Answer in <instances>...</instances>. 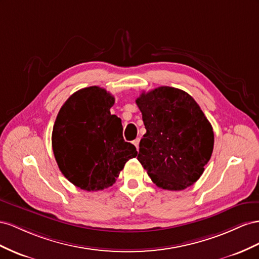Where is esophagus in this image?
<instances>
[{
    "mask_svg": "<svg viewBox=\"0 0 259 259\" xmlns=\"http://www.w3.org/2000/svg\"><path fill=\"white\" fill-rule=\"evenodd\" d=\"M132 143H134V144H135V146L137 147V150H139V143H140V139H136V140H135V141H134V142H132Z\"/></svg>",
    "mask_w": 259,
    "mask_h": 259,
    "instance_id": "1",
    "label": "esophagus"
}]
</instances>
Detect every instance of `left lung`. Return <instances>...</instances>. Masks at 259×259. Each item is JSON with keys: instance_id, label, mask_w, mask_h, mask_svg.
Returning <instances> with one entry per match:
<instances>
[{"instance_id": "left-lung-1", "label": "left lung", "mask_w": 259, "mask_h": 259, "mask_svg": "<svg viewBox=\"0 0 259 259\" xmlns=\"http://www.w3.org/2000/svg\"><path fill=\"white\" fill-rule=\"evenodd\" d=\"M136 103L146 129L138 160L160 189L192 186L213 149L212 127L201 107L190 94L171 87L143 92Z\"/></svg>"}]
</instances>
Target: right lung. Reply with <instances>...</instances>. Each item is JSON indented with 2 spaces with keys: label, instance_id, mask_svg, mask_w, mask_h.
I'll return each instance as SVG.
<instances>
[{
  "label": "right lung",
  "instance_id": "add662e5",
  "mask_svg": "<svg viewBox=\"0 0 259 259\" xmlns=\"http://www.w3.org/2000/svg\"><path fill=\"white\" fill-rule=\"evenodd\" d=\"M114 103L105 89L89 87L70 95L56 117L52 147L58 168L84 191L113 186L125 162L138 154L123 140L120 118L110 114Z\"/></svg>",
  "mask_w": 259,
  "mask_h": 259
}]
</instances>
